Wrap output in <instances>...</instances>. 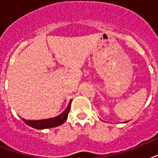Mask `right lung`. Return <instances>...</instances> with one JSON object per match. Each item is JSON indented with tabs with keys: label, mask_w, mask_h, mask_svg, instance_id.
Returning <instances> with one entry per match:
<instances>
[{
	"label": "right lung",
	"mask_w": 158,
	"mask_h": 158,
	"mask_svg": "<svg viewBox=\"0 0 158 158\" xmlns=\"http://www.w3.org/2000/svg\"><path fill=\"white\" fill-rule=\"evenodd\" d=\"M70 104H71V100L69 101L68 106L65 108V110L61 114H60L59 115H57L56 117L38 120H25V119H22V120H23V122L25 123L26 125H29L31 127L37 129V130H43V129H48V128L56 127V126L62 125L66 120L69 109H70Z\"/></svg>",
	"instance_id": "right-lung-1"
}]
</instances>
